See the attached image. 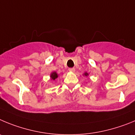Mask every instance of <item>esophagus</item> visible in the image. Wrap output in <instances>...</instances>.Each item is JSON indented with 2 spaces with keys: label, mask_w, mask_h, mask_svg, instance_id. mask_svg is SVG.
Listing matches in <instances>:
<instances>
[{
  "label": "esophagus",
  "mask_w": 135,
  "mask_h": 135,
  "mask_svg": "<svg viewBox=\"0 0 135 135\" xmlns=\"http://www.w3.org/2000/svg\"><path fill=\"white\" fill-rule=\"evenodd\" d=\"M69 71H70V72H75V68H69Z\"/></svg>",
  "instance_id": "obj_1"
}]
</instances>
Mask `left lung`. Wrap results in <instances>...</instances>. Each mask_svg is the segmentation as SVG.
I'll use <instances>...</instances> for the list:
<instances>
[{
	"instance_id": "1",
	"label": "left lung",
	"mask_w": 135,
	"mask_h": 135,
	"mask_svg": "<svg viewBox=\"0 0 135 135\" xmlns=\"http://www.w3.org/2000/svg\"><path fill=\"white\" fill-rule=\"evenodd\" d=\"M84 75H85V76H87V75H88V74H87V73H85Z\"/></svg>"
}]
</instances>
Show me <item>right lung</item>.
Segmentation results:
<instances>
[{"label": "right lung", "mask_w": 135, "mask_h": 135, "mask_svg": "<svg viewBox=\"0 0 135 135\" xmlns=\"http://www.w3.org/2000/svg\"><path fill=\"white\" fill-rule=\"evenodd\" d=\"M50 76H51V79H52L55 80V79H56L57 77H58V74H57L56 72H54L51 74Z\"/></svg>", "instance_id": "1"}]
</instances>
